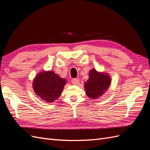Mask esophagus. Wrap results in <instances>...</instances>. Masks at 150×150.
<instances>
[{
	"mask_svg": "<svg viewBox=\"0 0 150 150\" xmlns=\"http://www.w3.org/2000/svg\"><path fill=\"white\" fill-rule=\"evenodd\" d=\"M72 83L74 85H78L79 83V78H74L72 80Z\"/></svg>",
	"mask_w": 150,
	"mask_h": 150,
	"instance_id": "esophagus-1",
	"label": "esophagus"
}]
</instances>
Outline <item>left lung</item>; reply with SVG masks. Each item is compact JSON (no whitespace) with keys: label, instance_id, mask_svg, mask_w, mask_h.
Segmentation results:
<instances>
[{"label":"left lung","instance_id":"left-lung-1","mask_svg":"<svg viewBox=\"0 0 150 150\" xmlns=\"http://www.w3.org/2000/svg\"><path fill=\"white\" fill-rule=\"evenodd\" d=\"M89 76V79L84 83L86 93L90 98L97 99L108 89L111 83V78L108 74L100 73L96 69L91 70Z\"/></svg>","mask_w":150,"mask_h":150}]
</instances>
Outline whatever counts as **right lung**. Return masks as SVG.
I'll return each mask as SVG.
<instances>
[{
    "instance_id": "obj_1",
    "label": "right lung",
    "mask_w": 150,
    "mask_h": 150,
    "mask_svg": "<svg viewBox=\"0 0 150 150\" xmlns=\"http://www.w3.org/2000/svg\"><path fill=\"white\" fill-rule=\"evenodd\" d=\"M66 79L61 78L52 71L39 73L33 82L35 94L45 101L54 102L59 98Z\"/></svg>"
}]
</instances>
